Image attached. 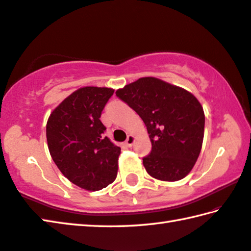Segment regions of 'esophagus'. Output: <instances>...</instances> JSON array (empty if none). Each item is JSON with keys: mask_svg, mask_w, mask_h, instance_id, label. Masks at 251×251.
I'll use <instances>...</instances> for the list:
<instances>
[{"mask_svg": "<svg viewBox=\"0 0 251 251\" xmlns=\"http://www.w3.org/2000/svg\"><path fill=\"white\" fill-rule=\"evenodd\" d=\"M135 143V137L133 135H128V137H127L126 139V145L128 146V147H131V146L134 145Z\"/></svg>", "mask_w": 251, "mask_h": 251, "instance_id": "obj_1", "label": "esophagus"}]
</instances>
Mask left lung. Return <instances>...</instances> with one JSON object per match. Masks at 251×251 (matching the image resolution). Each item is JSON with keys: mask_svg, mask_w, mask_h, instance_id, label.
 Returning a JSON list of instances; mask_svg holds the SVG:
<instances>
[{"mask_svg": "<svg viewBox=\"0 0 251 251\" xmlns=\"http://www.w3.org/2000/svg\"><path fill=\"white\" fill-rule=\"evenodd\" d=\"M147 127L151 151L143 158L150 176L161 181L183 179L202 148L205 116L188 91L152 76L140 78L116 91Z\"/></svg>", "mask_w": 251, "mask_h": 251, "instance_id": "obj_1", "label": "left lung"}]
</instances>
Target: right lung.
<instances>
[{
	"mask_svg": "<svg viewBox=\"0 0 251 251\" xmlns=\"http://www.w3.org/2000/svg\"><path fill=\"white\" fill-rule=\"evenodd\" d=\"M113 89L84 86L54 108L46 126L50 156L72 183L88 191L106 188L116 179L121 148L103 134L100 121Z\"/></svg>",
	"mask_w": 251,
	"mask_h": 251,
	"instance_id": "add662e5",
	"label": "right lung"
}]
</instances>
